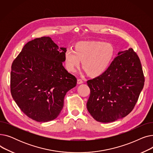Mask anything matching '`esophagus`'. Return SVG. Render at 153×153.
<instances>
[{
  "label": "esophagus",
  "instance_id": "obj_1",
  "mask_svg": "<svg viewBox=\"0 0 153 153\" xmlns=\"http://www.w3.org/2000/svg\"><path fill=\"white\" fill-rule=\"evenodd\" d=\"M83 83V80L82 79H77V84H81Z\"/></svg>",
  "mask_w": 153,
  "mask_h": 153
}]
</instances>
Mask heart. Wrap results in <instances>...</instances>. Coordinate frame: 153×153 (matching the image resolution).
<instances>
[{
  "label": "heart",
  "mask_w": 153,
  "mask_h": 153,
  "mask_svg": "<svg viewBox=\"0 0 153 153\" xmlns=\"http://www.w3.org/2000/svg\"><path fill=\"white\" fill-rule=\"evenodd\" d=\"M114 48L111 44L99 41L82 42L75 46V51L68 49L65 53L67 69L75 72L81 61L88 74L99 75L105 71L114 58Z\"/></svg>",
  "instance_id": "b5f03b06"
}]
</instances>
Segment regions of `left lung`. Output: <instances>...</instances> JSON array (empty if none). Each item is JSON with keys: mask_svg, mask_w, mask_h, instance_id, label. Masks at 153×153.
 <instances>
[{"mask_svg": "<svg viewBox=\"0 0 153 153\" xmlns=\"http://www.w3.org/2000/svg\"><path fill=\"white\" fill-rule=\"evenodd\" d=\"M91 90L87 108L97 122L109 123L129 114L144 84L140 59L132 48L119 52L108 69L87 81Z\"/></svg>", "mask_w": 153, "mask_h": 153, "instance_id": "left-lung-1", "label": "left lung"}]
</instances>
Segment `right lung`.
Wrapping results in <instances>:
<instances>
[{"mask_svg":"<svg viewBox=\"0 0 153 153\" xmlns=\"http://www.w3.org/2000/svg\"><path fill=\"white\" fill-rule=\"evenodd\" d=\"M66 51L43 36L28 42L12 62V97L23 113L36 122L57 118L64 96L76 85V77L62 66Z\"/></svg>","mask_w":153,"mask_h":153,"instance_id":"1","label":"right lung"}]
</instances>
